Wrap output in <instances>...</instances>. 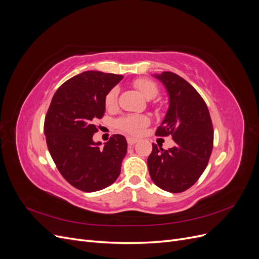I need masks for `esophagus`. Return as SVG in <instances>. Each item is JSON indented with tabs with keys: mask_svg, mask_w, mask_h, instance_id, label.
<instances>
[{
	"mask_svg": "<svg viewBox=\"0 0 259 259\" xmlns=\"http://www.w3.org/2000/svg\"><path fill=\"white\" fill-rule=\"evenodd\" d=\"M137 142H138L137 138H132V137H128V138H127V144H128L130 146L135 145Z\"/></svg>",
	"mask_w": 259,
	"mask_h": 259,
	"instance_id": "obj_1",
	"label": "esophagus"
}]
</instances>
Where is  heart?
<instances>
[{
  "mask_svg": "<svg viewBox=\"0 0 259 259\" xmlns=\"http://www.w3.org/2000/svg\"><path fill=\"white\" fill-rule=\"evenodd\" d=\"M133 85L143 94V95L147 99H152L154 97L158 96L159 94V88L153 81L149 80V79H137L133 83ZM117 91L116 88L112 89L108 92L105 98V106L108 109V110H112L116 107L117 104ZM149 123V120L147 116L144 115H124L120 119H117L115 124L117 128H120L121 131L128 133V134L132 135H136L138 133L142 131L144 127H146Z\"/></svg>",
  "mask_w": 259,
  "mask_h": 259,
  "instance_id": "heart-1",
  "label": "heart"
}]
</instances>
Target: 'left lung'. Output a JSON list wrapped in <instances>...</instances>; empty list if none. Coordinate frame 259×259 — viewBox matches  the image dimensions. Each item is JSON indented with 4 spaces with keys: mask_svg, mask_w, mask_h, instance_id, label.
<instances>
[{
    "mask_svg": "<svg viewBox=\"0 0 259 259\" xmlns=\"http://www.w3.org/2000/svg\"><path fill=\"white\" fill-rule=\"evenodd\" d=\"M168 93L169 107L156 136H171L175 146L164 150L152 144L148 168L161 189L178 193L193 186L206 168L213 150L214 130L205 101L182 76L165 71L154 74Z\"/></svg>",
    "mask_w": 259,
    "mask_h": 259,
    "instance_id": "obj_1",
    "label": "left lung"
}]
</instances>
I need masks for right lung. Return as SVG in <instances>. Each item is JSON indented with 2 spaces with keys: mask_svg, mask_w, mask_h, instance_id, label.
<instances>
[{
  "mask_svg": "<svg viewBox=\"0 0 259 259\" xmlns=\"http://www.w3.org/2000/svg\"><path fill=\"white\" fill-rule=\"evenodd\" d=\"M122 75L85 71L69 79L55 93L44 121L49 151L59 173L76 189L94 192L112 185L121 173L126 139L112 135L100 147L93 135L105 114L108 92Z\"/></svg>",
  "mask_w": 259,
  "mask_h": 259,
  "instance_id": "right-lung-1",
  "label": "right lung"
}]
</instances>
